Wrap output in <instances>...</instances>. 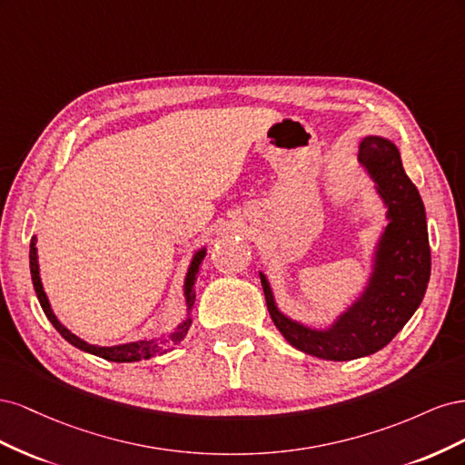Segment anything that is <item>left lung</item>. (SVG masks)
Segmentation results:
<instances>
[{
  "instance_id": "left-lung-1",
  "label": "left lung",
  "mask_w": 465,
  "mask_h": 465,
  "mask_svg": "<svg viewBox=\"0 0 465 465\" xmlns=\"http://www.w3.org/2000/svg\"><path fill=\"white\" fill-rule=\"evenodd\" d=\"M357 161L388 209V224L374 248L369 283L353 304L326 330L308 328L279 311L270 281L260 272L275 328L292 347L326 361H353L386 347L415 314L430 277L425 205L403 171L400 149L386 137L367 135Z\"/></svg>"
}]
</instances>
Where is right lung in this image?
Masks as SVG:
<instances>
[{"label":"right lung","instance_id":"obj_1","mask_svg":"<svg viewBox=\"0 0 465 465\" xmlns=\"http://www.w3.org/2000/svg\"><path fill=\"white\" fill-rule=\"evenodd\" d=\"M207 254L205 248H200L195 254L192 256V262L188 265V272H186V277H184V299H186V318L182 320L178 326L174 328V331L168 335V337H159L162 340L161 342L158 340H142V341H132V343H122V345H110V347H103V345H93V343H87L85 340H81V337H77L75 333L69 331L64 323L58 320V316L54 314L52 306H50V301L46 297L45 292V287H42V279H40V267H38V254H36V236H33L31 241V254H29V260H31V275H33V285H35V291H36V297H38V302L42 306V311H45L46 318L52 322V326L60 331V335L64 337L65 341L72 343L74 347L85 351V353H91V355H96L101 359H106V361H114V362H134V361H145V359H151L154 355H161V353H166L168 349H173V345L180 343L182 340H184L190 326H192V308H193V302H195V281H198V273H200V265L203 262Z\"/></svg>","mask_w":465,"mask_h":465}]
</instances>
